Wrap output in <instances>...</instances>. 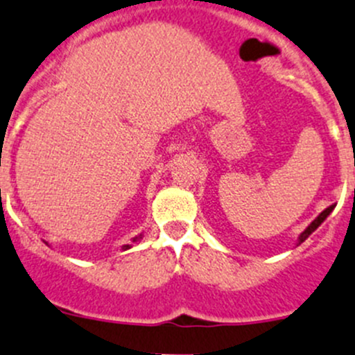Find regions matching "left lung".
<instances>
[{"mask_svg": "<svg viewBox=\"0 0 355 355\" xmlns=\"http://www.w3.org/2000/svg\"><path fill=\"white\" fill-rule=\"evenodd\" d=\"M335 206H336V205H333V206H329V208H326L324 211H322V213H319V215L315 216V220H312V222L309 223V227H307V229H305L304 232H302L300 236H298V243H297V246H298V244H302V243H304V241L307 239V237L311 236V234L314 232V230L318 229V227L321 225V223L324 222L326 218H328V216H329V213H331L333 209H335Z\"/></svg>", "mask_w": 355, "mask_h": 355, "instance_id": "8db88e82", "label": "left lung"}]
</instances>
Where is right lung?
Wrapping results in <instances>:
<instances>
[{
	"label": "right lung",
	"instance_id": "right-lung-1",
	"mask_svg": "<svg viewBox=\"0 0 355 355\" xmlns=\"http://www.w3.org/2000/svg\"><path fill=\"white\" fill-rule=\"evenodd\" d=\"M140 239H142V234H139V236H135V237H133V239H132V244H123V246H121V251H126V250H130V248H132L133 244H137V243H139ZM46 244H48V243H46Z\"/></svg>",
	"mask_w": 355,
	"mask_h": 355
}]
</instances>
